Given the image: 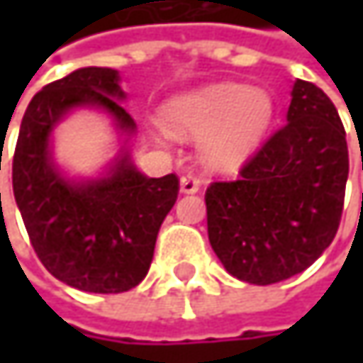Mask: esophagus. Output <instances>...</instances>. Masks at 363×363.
<instances>
[{
	"instance_id": "1",
	"label": "esophagus",
	"mask_w": 363,
	"mask_h": 363,
	"mask_svg": "<svg viewBox=\"0 0 363 363\" xmlns=\"http://www.w3.org/2000/svg\"><path fill=\"white\" fill-rule=\"evenodd\" d=\"M201 186L199 179L195 174H182L181 177V191L182 193H197Z\"/></svg>"
}]
</instances>
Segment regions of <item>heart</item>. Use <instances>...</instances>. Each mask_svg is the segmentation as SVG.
Returning <instances> with one entry per match:
<instances>
[{
    "instance_id": "1",
    "label": "heart",
    "mask_w": 363,
    "mask_h": 363,
    "mask_svg": "<svg viewBox=\"0 0 363 363\" xmlns=\"http://www.w3.org/2000/svg\"><path fill=\"white\" fill-rule=\"evenodd\" d=\"M275 113L267 90L242 84H216L174 99L164 109V125L174 136H203L212 168L240 166L264 136Z\"/></svg>"
}]
</instances>
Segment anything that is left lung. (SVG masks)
Returning <instances> with one entry per match:
<instances>
[{
    "label": "left lung",
    "mask_w": 363,
    "mask_h": 363,
    "mask_svg": "<svg viewBox=\"0 0 363 363\" xmlns=\"http://www.w3.org/2000/svg\"><path fill=\"white\" fill-rule=\"evenodd\" d=\"M349 149L334 103L311 82L292 88L288 121L240 168L206 189L208 240L225 269L269 286L311 267L332 244Z\"/></svg>",
    "instance_id": "1"
}]
</instances>
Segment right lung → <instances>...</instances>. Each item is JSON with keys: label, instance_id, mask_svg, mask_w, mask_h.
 <instances>
[{"label": "right lung", "instance_id": "obj_1", "mask_svg": "<svg viewBox=\"0 0 363 363\" xmlns=\"http://www.w3.org/2000/svg\"><path fill=\"white\" fill-rule=\"evenodd\" d=\"M119 99L117 71L105 67L48 84L25 111L12 160L14 197L37 258L56 279L96 294H119L145 279L160 227L179 197L177 174L147 179L125 157L109 179L84 186L52 168L50 132L73 107H103L119 128L134 130Z\"/></svg>", "mask_w": 363, "mask_h": 363}]
</instances>
